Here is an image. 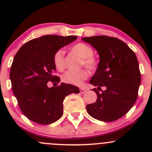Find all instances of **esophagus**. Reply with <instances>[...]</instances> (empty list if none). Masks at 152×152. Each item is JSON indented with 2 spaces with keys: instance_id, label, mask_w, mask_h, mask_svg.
<instances>
[{
  "instance_id": "obj_1",
  "label": "esophagus",
  "mask_w": 152,
  "mask_h": 152,
  "mask_svg": "<svg viewBox=\"0 0 152 152\" xmlns=\"http://www.w3.org/2000/svg\"><path fill=\"white\" fill-rule=\"evenodd\" d=\"M79 90H80L81 93H86V89H85V88H80L79 89Z\"/></svg>"
}]
</instances>
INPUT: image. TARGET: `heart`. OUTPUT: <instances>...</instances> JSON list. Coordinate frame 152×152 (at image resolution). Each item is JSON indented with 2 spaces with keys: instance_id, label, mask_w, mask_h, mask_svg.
<instances>
[{
  "instance_id": "heart-1",
  "label": "heart",
  "mask_w": 152,
  "mask_h": 152,
  "mask_svg": "<svg viewBox=\"0 0 152 152\" xmlns=\"http://www.w3.org/2000/svg\"><path fill=\"white\" fill-rule=\"evenodd\" d=\"M72 51L76 53L82 58L81 65H84L88 70L94 71L98 68L99 62L93 56V50L90 45L83 42H79L71 47ZM53 63L59 70H62L65 67V51L63 49H59L53 54ZM88 71L86 69L73 71L67 70L62 76V81L65 83L73 85H81L84 80L88 77Z\"/></svg>"
}]
</instances>
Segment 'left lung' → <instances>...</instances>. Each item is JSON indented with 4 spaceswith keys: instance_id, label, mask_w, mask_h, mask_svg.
Masks as SVG:
<instances>
[{
    "instance_id": "left-lung-1",
    "label": "left lung",
    "mask_w": 152,
    "mask_h": 152,
    "mask_svg": "<svg viewBox=\"0 0 152 152\" xmlns=\"http://www.w3.org/2000/svg\"><path fill=\"white\" fill-rule=\"evenodd\" d=\"M97 50L99 66L90 83L97 95L95 103L86 106L90 116L110 122L125 115L137 100L141 81L139 63L134 52L116 37L94 36L82 38ZM104 86V91L100 87ZM99 90L102 91L99 93Z\"/></svg>"
}]
</instances>
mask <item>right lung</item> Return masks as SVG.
I'll list each match as a JSON object with an SVG mask.
<instances>
[{"instance_id": "obj_1", "label": "right lung", "mask_w": 152, "mask_h": 152, "mask_svg": "<svg viewBox=\"0 0 152 152\" xmlns=\"http://www.w3.org/2000/svg\"><path fill=\"white\" fill-rule=\"evenodd\" d=\"M76 39V36L44 35L29 40L15 54L10 74L12 91L22 113L31 121H56L63 113L65 98L79 93V87L70 84L50 88L47 85L49 81L60 82L59 77L53 76L54 53Z\"/></svg>"}]
</instances>
